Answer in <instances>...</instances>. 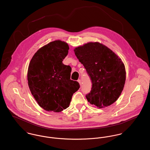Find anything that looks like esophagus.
I'll return each mask as SVG.
<instances>
[{"label": "esophagus", "mask_w": 150, "mask_h": 150, "mask_svg": "<svg viewBox=\"0 0 150 150\" xmlns=\"http://www.w3.org/2000/svg\"><path fill=\"white\" fill-rule=\"evenodd\" d=\"M78 83H79L80 86H81V80L79 79L78 80Z\"/></svg>", "instance_id": "obj_1"}]
</instances>
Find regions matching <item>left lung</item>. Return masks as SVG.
<instances>
[{
	"label": "left lung",
	"mask_w": 150,
	"mask_h": 150,
	"mask_svg": "<svg viewBox=\"0 0 150 150\" xmlns=\"http://www.w3.org/2000/svg\"><path fill=\"white\" fill-rule=\"evenodd\" d=\"M74 51L92 81L91 93L86 96L88 102L98 108L113 104L121 95L126 80L121 58L99 42L86 43Z\"/></svg>",
	"instance_id": "1"
}]
</instances>
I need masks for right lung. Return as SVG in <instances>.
<instances>
[{"label": "right lung", "instance_id": "obj_1", "mask_svg": "<svg viewBox=\"0 0 150 150\" xmlns=\"http://www.w3.org/2000/svg\"><path fill=\"white\" fill-rule=\"evenodd\" d=\"M68 44L57 40L39 48L32 57L28 70L30 91L45 111L59 112L69 106L73 94L79 89L70 79L71 68L63 64Z\"/></svg>", "mask_w": 150, "mask_h": 150}]
</instances>
